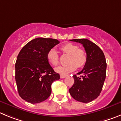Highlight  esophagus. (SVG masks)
I'll list each match as a JSON object with an SVG mask.
<instances>
[{
  "instance_id": "esophagus-1",
  "label": "esophagus",
  "mask_w": 121,
  "mask_h": 121,
  "mask_svg": "<svg viewBox=\"0 0 121 121\" xmlns=\"http://www.w3.org/2000/svg\"><path fill=\"white\" fill-rule=\"evenodd\" d=\"M66 77H67V75H61V74L60 75L61 78H66Z\"/></svg>"
}]
</instances>
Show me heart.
Here are the masks:
<instances>
[{"instance_id":"obj_1","label":"heart","mask_w":121,"mask_h":121,"mask_svg":"<svg viewBox=\"0 0 121 121\" xmlns=\"http://www.w3.org/2000/svg\"><path fill=\"white\" fill-rule=\"evenodd\" d=\"M61 50L63 52L69 54L67 58L68 64L63 66H59L55 69L56 72L61 75H66L73 71L78 67H82L87 62V54L84 50L78 48L75 44L71 43H67L61 47ZM47 60L52 66H56L59 63V55L56 49H51L48 52Z\"/></svg>"}]
</instances>
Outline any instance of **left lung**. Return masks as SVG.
Wrapping results in <instances>:
<instances>
[{
	"label": "left lung",
	"mask_w": 121,
	"mask_h": 121,
	"mask_svg": "<svg viewBox=\"0 0 121 121\" xmlns=\"http://www.w3.org/2000/svg\"><path fill=\"white\" fill-rule=\"evenodd\" d=\"M82 44L87 54V62L77 77L73 76L74 83L70 89V95L77 101L90 103L99 95L106 76L107 63L103 51L96 44L86 39H73Z\"/></svg>",
	"instance_id": "left-lung-1"
}]
</instances>
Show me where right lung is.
<instances>
[{
    "label": "right lung",
    "mask_w": 121,
    "mask_h": 121,
    "mask_svg": "<svg viewBox=\"0 0 121 121\" xmlns=\"http://www.w3.org/2000/svg\"><path fill=\"white\" fill-rule=\"evenodd\" d=\"M60 43L53 39L39 37L28 42L17 56L15 67L18 94L31 104L45 101L51 93V85L60 79L47 60V53Z\"/></svg>",
    "instance_id": "1"
}]
</instances>
